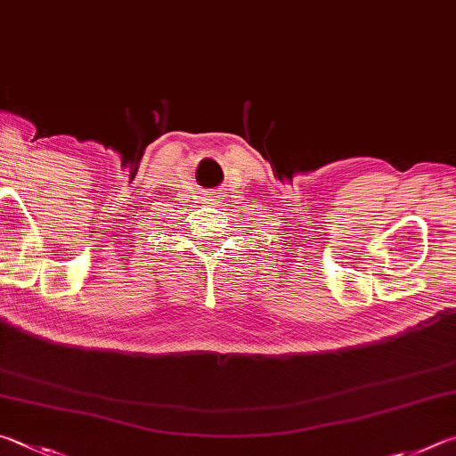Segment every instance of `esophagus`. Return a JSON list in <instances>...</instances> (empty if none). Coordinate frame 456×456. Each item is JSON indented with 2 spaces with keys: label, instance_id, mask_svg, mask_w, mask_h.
<instances>
[{
  "label": "esophagus",
  "instance_id": "34e87169",
  "mask_svg": "<svg viewBox=\"0 0 456 456\" xmlns=\"http://www.w3.org/2000/svg\"><path fill=\"white\" fill-rule=\"evenodd\" d=\"M205 201H209V203H217V193H207V200Z\"/></svg>",
  "mask_w": 456,
  "mask_h": 456
}]
</instances>
